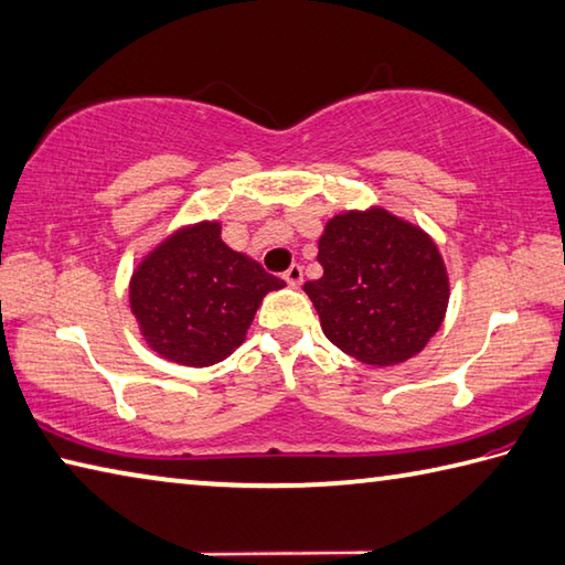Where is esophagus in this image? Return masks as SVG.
Returning a JSON list of instances; mask_svg holds the SVG:
<instances>
[{"label":"esophagus","instance_id":"1","mask_svg":"<svg viewBox=\"0 0 565 565\" xmlns=\"http://www.w3.org/2000/svg\"><path fill=\"white\" fill-rule=\"evenodd\" d=\"M302 278H305V275H302L300 265H290V268H287L285 275H282V280H285L287 285H290V287H300V285H302Z\"/></svg>","mask_w":565,"mask_h":565}]
</instances>
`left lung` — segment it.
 Segmentation results:
<instances>
[{"instance_id":"obj_1","label":"left lung","mask_w":565,"mask_h":565,"mask_svg":"<svg viewBox=\"0 0 565 565\" xmlns=\"http://www.w3.org/2000/svg\"><path fill=\"white\" fill-rule=\"evenodd\" d=\"M324 275L305 282L329 342L364 364H401L448 310V273L420 228L383 209L334 216L319 238Z\"/></svg>"}]
</instances>
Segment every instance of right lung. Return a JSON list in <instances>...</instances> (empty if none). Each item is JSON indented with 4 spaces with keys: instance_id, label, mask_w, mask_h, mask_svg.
I'll use <instances>...</instances> for the list:
<instances>
[{
    "instance_id": "obj_1",
    "label": "right lung",
    "mask_w": 565,
    "mask_h": 565,
    "mask_svg": "<svg viewBox=\"0 0 565 565\" xmlns=\"http://www.w3.org/2000/svg\"><path fill=\"white\" fill-rule=\"evenodd\" d=\"M285 282L231 250L218 223L174 233L147 255L130 282V307L159 356L211 366L243 344L255 310Z\"/></svg>"
}]
</instances>
